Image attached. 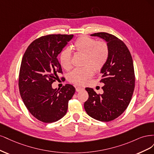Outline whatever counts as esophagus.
<instances>
[{"label":"esophagus","instance_id":"esophagus-1","mask_svg":"<svg viewBox=\"0 0 154 154\" xmlns=\"http://www.w3.org/2000/svg\"><path fill=\"white\" fill-rule=\"evenodd\" d=\"M84 90V88L82 87H77L76 88V91L77 92H79V91H81L82 90Z\"/></svg>","mask_w":154,"mask_h":154}]
</instances>
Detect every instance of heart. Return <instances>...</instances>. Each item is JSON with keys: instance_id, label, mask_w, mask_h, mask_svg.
<instances>
[{"instance_id": "heart-1", "label": "heart", "mask_w": 154, "mask_h": 154, "mask_svg": "<svg viewBox=\"0 0 154 154\" xmlns=\"http://www.w3.org/2000/svg\"><path fill=\"white\" fill-rule=\"evenodd\" d=\"M72 48L77 53L84 56L82 68H75L68 75V79L76 85H83L95 72L101 70L109 56V48L104 41H97L88 36L79 37ZM72 54L69 49L62 51L59 55L61 65L66 70L72 68Z\"/></svg>"}]
</instances>
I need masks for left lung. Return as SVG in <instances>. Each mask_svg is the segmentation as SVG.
<instances>
[{"mask_svg":"<svg viewBox=\"0 0 154 154\" xmlns=\"http://www.w3.org/2000/svg\"><path fill=\"white\" fill-rule=\"evenodd\" d=\"M105 40L109 48V56L100 70L104 84L102 94L86 88L89 98L84 107L88 115L101 122L115 120L125 111L135 86L132 58L126 45L115 36L107 32L91 34Z\"/></svg>","mask_w":154,"mask_h":154,"instance_id":"8db88e82","label":"left lung"}]
</instances>
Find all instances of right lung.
<instances>
[{"instance_id": "obj_1", "label": "right lung", "mask_w": 154, "mask_h": 154, "mask_svg": "<svg viewBox=\"0 0 154 154\" xmlns=\"http://www.w3.org/2000/svg\"><path fill=\"white\" fill-rule=\"evenodd\" d=\"M73 37V34L42 36L29 45L23 56L18 79L20 93L29 111L42 122L52 123L62 118L75 93L71 84H66L60 90L52 87L57 73H63L57 57Z\"/></svg>"}]
</instances>
